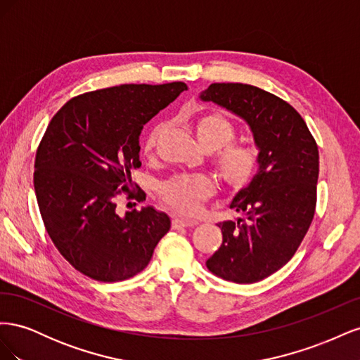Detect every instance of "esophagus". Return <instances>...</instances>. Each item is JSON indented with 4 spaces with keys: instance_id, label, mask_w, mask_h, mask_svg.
<instances>
[{
    "instance_id": "obj_1",
    "label": "esophagus",
    "mask_w": 360,
    "mask_h": 360,
    "mask_svg": "<svg viewBox=\"0 0 360 360\" xmlns=\"http://www.w3.org/2000/svg\"><path fill=\"white\" fill-rule=\"evenodd\" d=\"M198 222L193 219H181V217H172V228L177 230V228H184V226H195Z\"/></svg>"
}]
</instances>
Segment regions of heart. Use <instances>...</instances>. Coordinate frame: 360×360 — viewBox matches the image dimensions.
Returning <instances> with one entry per match:
<instances>
[{"instance_id": "1", "label": "heart", "mask_w": 360, "mask_h": 360, "mask_svg": "<svg viewBox=\"0 0 360 360\" xmlns=\"http://www.w3.org/2000/svg\"><path fill=\"white\" fill-rule=\"evenodd\" d=\"M192 124L201 147L209 153L216 151L213 165L219 177L234 189L246 188L259 169V150L250 144H234L236 124L217 111L200 114ZM167 129V123H158L148 130L143 141L146 156L155 153ZM212 193L213 183L204 176H177L160 186L162 200L181 214H193Z\"/></svg>"}]
</instances>
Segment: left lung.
I'll list each match as a JSON object with an SVG mask.
<instances>
[{"mask_svg": "<svg viewBox=\"0 0 360 360\" xmlns=\"http://www.w3.org/2000/svg\"><path fill=\"white\" fill-rule=\"evenodd\" d=\"M200 97L243 118L261 155L257 176L230 204L246 219L217 224L222 245L205 263L225 281L252 284L285 266L309 230L317 204L319 147L300 114L258 86L212 84Z\"/></svg>", "mask_w": 360, "mask_h": 360, "instance_id": "8db88e82", "label": "left lung"}]
</instances>
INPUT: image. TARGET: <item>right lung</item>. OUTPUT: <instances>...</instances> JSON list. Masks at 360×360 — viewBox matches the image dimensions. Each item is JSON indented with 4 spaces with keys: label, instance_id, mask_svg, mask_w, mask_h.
I'll use <instances>...</instances> for the list:
<instances>
[{
    "label": "right lung",
    "instance_id": "right-lung-1",
    "mask_svg": "<svg viewBox=\"0 0 360 360\" xmlns=\"http://www.w3.org/2000/svg\"><path fill=\"white\" fill-rule=\"evenodd\" d=\"M184 90V82L124 84L76 96L52 117L36 153V198L51 240L82 275L132 278L169 231L167 213L148 205L120 216L115 198L146 200L129 189L141 130Z\"/></svg>",
    "mask_w": 360,
    "mask_h": 360
}]
</instances>
